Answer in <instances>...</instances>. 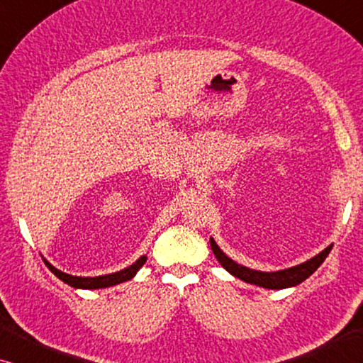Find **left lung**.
<instances>
[{"instance_id": "8db88e82", "label": "left lung", "mask_w": 363, "mask_h": 363, "mask_svg": "<svg viewBox=\"0 0 363 363\" xmlns=\"http://www.w3.org/2000/svg\"><path fill=\"white\" fill-rule=\"evenodd\" d=\"M210 245H211L213 252H215L216 259L220 261V264L225 267L230 274L245 282H250V284L266 287V289H286V287L301 284L302 281H306L307 277H309L312 272H314L317 267L324 262L327 255H329L332 250V245H330L329 247H325L324 251L319 252V255L312 257V259L302 262L299 266L289 267V269L276 271V272H261V271L250 269V267H245L230 259V257H228L225 252L218 247L213 238L210 240Z\"/></svg>"}]
</instances>
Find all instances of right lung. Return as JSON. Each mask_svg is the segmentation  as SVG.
I'll return each instance as SVG.
<instances>
[{
	"instance_id": "right-lung-1",
	"label": "right lung",
	"mask_w": 363,
	"mask_h": 363,
	"mask_svg": "<svg viewBox=\"0 0 363 363\" xmlns=\"http://www.w3.org/2000/svg\"><path fill=\"white\" fill-rule=\"evenodd\" d=\"M145 261H147V257L142 256L140 259H137V262H133L132 266H128V267H125V269H122L118 272H113V274L97 276V277H79V276L66 274V272L56 269V267H54L52 264H49V262L44 259L46 266L51 269V272H54V276H57L59 279L64 281L69 286L77 287V289H101V287H111V286L121 284V282L132 279V277L137 274V271L140 269L143 264H145Z\"/></svg>"
}]
</instances>
